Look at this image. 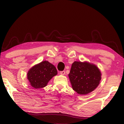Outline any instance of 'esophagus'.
<instances>
[{"mask_svg":"<svg viewBox=\"0 0 124 124\" xmlns=\"http://www.w3.org/2000/svg\"><path fill=\"white\" fill-rule=\"evenodd\" d=\"M65 73H66V72H65V71H61V72H60V74H61V75H64L65 74Z\"/></svg>","mask_w":124,"mask_h":124,"instance_id":"obj_1","label":"esophagus"}]
</instances>
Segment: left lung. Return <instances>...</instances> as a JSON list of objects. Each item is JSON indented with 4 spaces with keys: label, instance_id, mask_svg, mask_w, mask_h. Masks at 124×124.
<instances>
[{
    "label": "left lung",
    "instance_id": "8db88e82",
    "mask_svg": "<svg viewBox=\"0 0 124 124\" xmlns=\"http://www.w3.org/2000/svg\"><path fill=\"white\" fill-rule=\"evenodd\" d=\"M68 76L73 89L84 95L93 91L101 80V73L98 67L87 62H73Z\"/></svg>",
    "mask_w": 124,
    "mask_h": 124
}]
</instances>
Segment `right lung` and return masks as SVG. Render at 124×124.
<instances>
[{"label": "right lung", "instance_id": "1", "mask_svg": "<svg viewBox=\"0 0 124 124\" xmlns=\"http://www.w3.org/2000/svg\"><path fill=\"white\" fill-rule=\"evenodd\" d=\"M57 74L56 67L47 61H44L29 70L27 79L33 87L40 89L46 86L52 78Z\"/></svg>", "mask_w": 124, "mask_h": 124}]
</instances>
